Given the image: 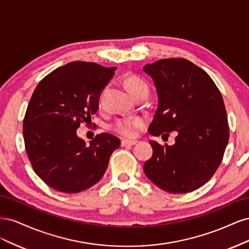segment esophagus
Segmentation results:
<instances>
[{"label":"esophagus","instance_id":"34e87169","mask_svg":"<svg viewBox=\"0 0 249 249\" xmlns=\"http://www.w3.org/2000/svg\"><path fill=\"white\" fill-rule=\"evenodd\" d=\"M138 141L137 140H127V139H124L122 141V146H129V145H134L136 144Z\"/></svg>","mask_w":249,"mask_h":249}]
</instances>
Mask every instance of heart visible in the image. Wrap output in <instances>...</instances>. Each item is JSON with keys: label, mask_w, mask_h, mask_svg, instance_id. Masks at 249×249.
<instances>
[{"label": "heart", "mask_w": 249, "mask_h": 249, "mask_svg": "<svg viewBox=\"0 0 249 249\" xmlns=\"http://www.w3.org/2000/svg\"><path fill=\"white\" fill-rule=\"evenodd\" d=\"M125 86L135 99H138L143 95H148L149 86L148 83L136 73L127 74L124 79ZM145 124L144 118L140 116H126L116 119L111 124V130L124 137H133L136 131Z\"/></svg>", "instance_id": "heart-1"}]
</instances>
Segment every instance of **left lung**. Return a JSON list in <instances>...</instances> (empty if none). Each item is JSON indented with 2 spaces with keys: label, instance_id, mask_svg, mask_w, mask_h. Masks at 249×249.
<instances>
[{
  "label": "left lung",
  "instance_id": "obj_1",
  "mask_svg": "<svg viewBox=\"0 0 249 249\" xmlns=\"http://www.w3.org/2000/svg\"><path fill=\"white\" fill-rule=\"evenodd\" d=\"M143 70L154 79L159 95L149 134L178 132L171 146L149 141L154 152L143 170L164 191L192 192L214 176L229 142L220 90L205 71L184 58L161 59Z\"/></svg>",
  "mask_w": 249,
  "mask_h": 249
}]
</instances>
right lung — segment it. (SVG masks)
<instances>
[{
	"label": "right lung",
	"instance_id": "1",
	"mask_svg": "<svg viewBox=\"0 0 249 249\" xmlns=\"http://www.w3.org/2000/svg\"><path fill=\"white\" fill-rule=\"evenodd\" d=\"M115 67L74 61L60 66L36 86L22 124L32 168L44 183L64 193H79L103 178L120 140L102 133L90 141L77 136L99 109V96Z\"/></svg>",
	"mask_w": 249,
	"mask_h": 249
}]
</instances>
